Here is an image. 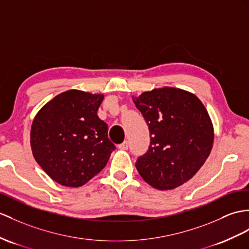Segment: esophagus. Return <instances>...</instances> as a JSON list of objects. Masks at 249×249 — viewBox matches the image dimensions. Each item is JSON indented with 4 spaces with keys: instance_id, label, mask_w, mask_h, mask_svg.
<instances>
[{
    "instance_id": "obj_1",
    "label": "esophagus",
    "mask_w": 249,
    "mask_h": 249,
    "mask_svg": "<svg viewBox=\"0 0 249 249\" xmlns=\"http://www.w3.org/2000/svg\"><path fill=\"white\" fill-rule=\"evenodd\" d=\"M118 148H119L120 150H128V148H129L128 142H123V143L118 144Z\"/></svg>"
}]
</instances>
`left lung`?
<instances>
[{
  "mask_svg": "<svg viewBox=\"0 0 249 249\" xmlns=\"http://www.w3.org/2000/svg\"><path fill=\"white\" fill-rule=\"evenodd\" d=\"M133 101L150 131L148 152L135 166L145 183L171 190L191 179L211 152L214 132L202 101L188 90L165 87Z\"/></svg>",
  "mask_w": 249,
  "mask_h": 249,
  "instance_id": "left-lung-1",
  "label": "left lung"
}]
</instances>
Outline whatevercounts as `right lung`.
<instances>
[{
	"instance_id": "add662e5",
	"label": "right lung",
	"mask_w": 249,
	"mask_h": 249,
	"mask_svg": "<svg viewBox=\"0 0 249 249\" xmlns=\"http://www.w3.org/2000/svg\"><path fill=\"white\" fill-rule=\"evenodd\" d=\"M102 94L70 89L48 101L30 130L33 155L46 174L65 187H81L107 165L115 145L97 111Z\"/></svg>"
}]
</instances>
